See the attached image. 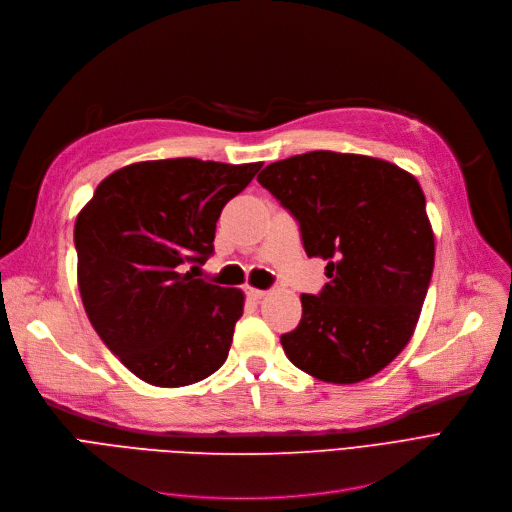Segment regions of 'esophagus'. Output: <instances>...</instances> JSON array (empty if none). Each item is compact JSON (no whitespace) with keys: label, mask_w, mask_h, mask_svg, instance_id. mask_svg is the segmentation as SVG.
<instances>
[{"label":"esophagus","mask_w":512,"mask_h":512,"mask_svg":"<svg viewBox=\"0 0 512 512\" xmlns=\"http://www.w3.org/2000/svg\"><path fill=\"white\" fill-rule=\"evenodd\" d=\"M246 296H248L250 300H256V302H258V300H262V298L266 296V291H264V289H258V287H252V285H248V287H246Z\"/></svg>","instance_id":"1"}]
</instances>
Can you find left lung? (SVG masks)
Instances as JSON below:
<instances>
[{"mask_svg":"<svg viewBox=\"0 0 512 512\" xmlns=\"http://www.w3.org/2000/svg\"><path fill=\"white\" fill-rule=\"evenodd\" d=\"M258 183L296 216L308 258L327 260L319 296L281 335L287 358L327 383H358L410 342L433 273L435 239L419 181L360 154L308 152L266 166Z\"/></svg>","mask_w":512,"mask_h":512,"instance_id":"left-lung-1","label":"left lung"}]
</instances>
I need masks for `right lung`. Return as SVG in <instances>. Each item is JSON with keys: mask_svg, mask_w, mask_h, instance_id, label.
<instances>
[{"mask_svg": "<svg viewBox=\"0 0 512 512\" xmlns=\"http://www.w3.org/2000/svg\"><path fill=\"white\" fill-rule=\"evenodd\" d=\"M262 162L198 158L114 170L75 223L85 312L112 354L141 381L183 387L227 360L243 291L188 271L212 254L216 221Z\"/></svg>", "mask_w": 512, "mask_h": 512, "instance_id": "obj_1", "label": "right lung"}]
</instances>
